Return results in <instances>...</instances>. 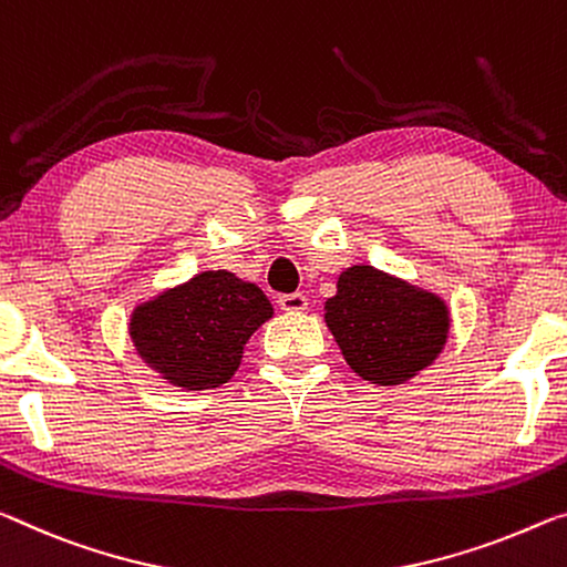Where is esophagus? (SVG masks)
I'll return each mask as SVG.
<instances>
[{
	"label": "esophagus",
	"mask_w": 567,
	"mask_h": 567,
	"mask_svg": "<svg viewBox=\"0 0 567 567\" xmlns=\"http://www.w3.org/2000/svg\"><path fill=\"white\" fill-rule=\"evenodd\" d=\"M280 308L285 312H302L305 308H308V298H305L302 292H287V295H280Z\"/></svg>",
	"instance_id": "1"
}]
</instances>
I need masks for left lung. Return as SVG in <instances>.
<instances>
[{
  "mask_svg": "<svg viewBox=\"0 0 567 567\" xmlns=\"http://www.w3.org/2000/svg\"><path fill=\"white\" fill-rule=\"evenodd\" d=\"M326 322L348 365L381 385L409 381L426 368L442 353L449 330L442 300L368 265L340 275Z\"/></svg>",
  "mask_w": 567,
  "mask_h": 567,
  "instance_id": "8db88e82",
  "label": "left lung"
}]
</instances>
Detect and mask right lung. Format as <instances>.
<instances>
[{"mask_svg": "<svg viewBox=\"0 0 567 567\" xmlns=\"http://www.w3.org/2000/svg\"><path fill=\"white\" fill-rule=\"evenodd\" d=\"M272 305L231 272H202L133 312L131 338L143 361L188 391L227 383L241 350Z\"/></svg>", "mask_w": 567, "mask_h": 567, "instance_id": "right-lung-1", "label": "right lung"}]
</instances>
